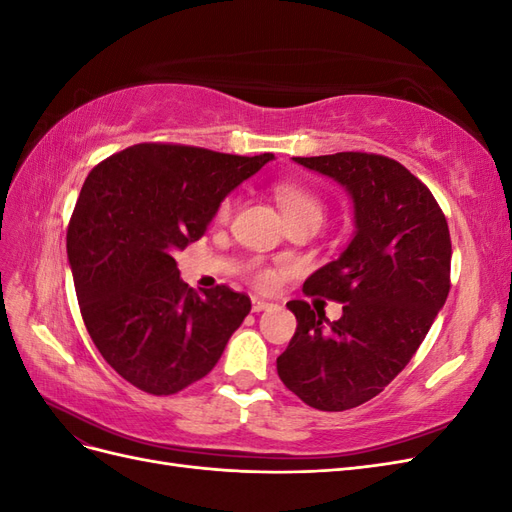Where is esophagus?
<instances>
[{
  "label": "esophagus",
  "instance_id": "esophagus-1",
  "mask_svg": "<svg viewBox=\"0 0 512 512\" xmlns=\"http://www.w3.org/2000/svg\"><path fill=\"white\" fill-rule=\"evenodd\" d=\"M271 307H273V303H267V301H262V299H254V301H252V312H254V314L267 312V309H271Z\"/></svg>",
  "mask_w": 512,
  "mask_h": 512
}]
</instances>
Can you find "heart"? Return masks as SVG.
<instances>
[{"label": "heart", "mask_w": 512, "mask_h": 512, "mask_svg": "<svg viewBox=\"0 0 512 512\" xmlns=\"http://www.w3.org/2000/svg\"><path fill=\"white\" fill-rule=\"evenodd\" d=\"M275 198H277V203H280L286 220L312 218L320 224L322 218H324V203H322V200L312 190L303 188V185H299V183H292V181L277 183L275 185ZM232 209H235V198L226 196L218 207V218L222 222H226L230 218ZM254 282L260 288H269L275 282V275L269 269H258V271H254Z\"/></svg>", "instance_id": "heart-1"}]
</instances>
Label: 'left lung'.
I'll list each match as a JSON object with an SVG mask.
<instances>
[{
	"instance_id": "1",
	"label": "left lung",
	"mask_w": 512,
	"mask_h": 512,
	"mask_svg": "<svg viewBox=\"0 0 512 512\" xmlns=\"http://www.w3.org/2000/svg\"><path fill=\"white\" fill-rule=\"evenodd\" d=\"M294 162L344 185L356 230L303 284L309 297L344 303L342 318L286 303L297 331L277 374L307 406L342 412L382 393L423 344L451 290V235L427 185L391 158L342 151Z\"/></svg>"
}]
</instances>
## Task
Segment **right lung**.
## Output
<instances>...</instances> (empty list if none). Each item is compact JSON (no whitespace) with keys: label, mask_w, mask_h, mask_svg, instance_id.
Here are the masks:
<instances>
[{"label":"right lung","mask_w":512,"mask_h":512,"mask_svg":"<svg viewBox=\"0 0 512 512\" xmlns=\"http://www.w3.org/2000/svg\"><path fill=\"white\" fill-rule=\"evenodd\" d=\"M269 160L141 143L87 175L66 237L76 299L104 361L136 389L175 395L205 378L250 314L243 292L188 288L175 254Z\"/></svg>","instance_id":"add662e5"}]
</instances>
